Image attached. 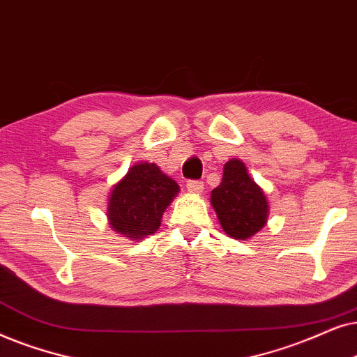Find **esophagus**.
Masks as SVG:
<instances>
[{"instance_id":"esophagus-1","label":"esophagus","mask_w":357,"mask_h":357,"mask_svg":"<svg viewBox=\"0 0 357 357\" xmlns=\"http://www.w3.org/2000/svg\"><path fill=\"white\" fill-rule=\"evenodd\" d=\"M188 191L192 194H201L204 191V183L197 181V179H191V181H188Z\"/></svg>"}]
</instances>
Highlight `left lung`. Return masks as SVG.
Wrapping results in <instances>:
<instances>
[{
    "label": "left lung",
    "instance_id": "left-lung-1",
    "mask_svg": "<svg viewBox=\"0 0 357 357\" xmlns=\"http://www.w3.org/2000/svg\"><path fill=\"white\" fill-rule=\"evenodd\" d=\"M211 204L231 238L248 240L268 222V199L241 160L231 158L223 166L222 183L212 191Z\"/></svg>",
    "mask_w": 357,
    "mask_h": 357
}]
</instances>
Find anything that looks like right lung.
Here are the masks:
<instances>
[{"label": "right lung", "mask_w": 357, "mask_h": 357, "mask_svg": "<svg viewBox=\"0 0 357 357\" xmlns=\"http://www.w3.org/2000/svg\"><path fill=\"white\" fill-rule=\"evenodd\" d=\"M179 186L155 163H137L112 188L107 218L119 235L142 240L160 228Z\"/></svg>", "instance_id": "obj_1"}]
</instances>
